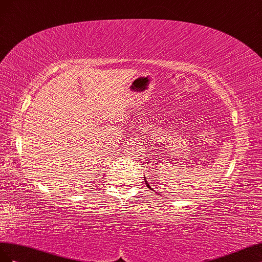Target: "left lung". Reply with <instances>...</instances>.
<instances>
[{
    "label": "left lung",
    "mask_w": 262,
    "mask_h": 262,
    "mask_svg": "<svg viewBox=\"0 0 262 262\" xmlns=\"http://www.w3.org/2000/svg\"><path fill=\"white\" fill-rule=\"evenodd\" d=\"M144 180H145V183H146V185L148 186V188H151V186H150V185H149V183L147 182V180H146V179H144Z\"/></svg>",
    "instance_id": "obj_1"
}]
</instances>
